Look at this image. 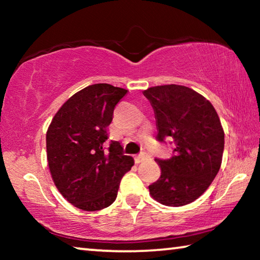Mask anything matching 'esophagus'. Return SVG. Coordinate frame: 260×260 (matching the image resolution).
I'll list each match as a JSON object with an SVG mask.
<instances>
[{
    "instance_id": "34e87169",
    "label": "esophagus",
    "mask_w": 260,
    "mask_h": 260,
    "mask_svg": "<svg viewBox=\"0 0 260 260\" xmlns=\"http://www.w3.org/2000/svg\"><path fill=\"white\" fill-rule=\"evenodd\" d=\"M149 158H150V157H149V155H147V153H141V155L135 157V162H136V164H140V162H143V161L148 160Z\"/></svg>"
}]
</instances>
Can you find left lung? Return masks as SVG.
I'll use <instances>...</instances> for the list:
<instances>
[{
    "mask_svg": "<svg viewBox=\"0 0 260 260\" xmlns=\"http://www.w3.org/2000/svg\"><path fill=\"white\" fill-rule=\"evenodd\" d=\"M143 95L155 111L157 140H173L174 156L156 159L160 177L149 186L151 197L182 206L203 195L221 166L225 133L213 105L191 88L164 85Z\"/></svg>",
    "mask_w": 260,
    "mask_h": 260,
    "instance_id": "obj_1",
    "label": "left lung"
}]
</instances>
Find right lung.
<instances>
[{
  "instance_id": "add662e5",
  "label": "right lung",
  "mask_w": 260,
  "mask_h": 260,
  "mask_svg": "<svg viewBox=\"0 0 260 260\" xmlns=\"http://www.w3.org/2000/svg\"><path fill=\"white\" fill-rule=\"evenodd\" d=\"M127 94L124 88L95 83L72 95L48 127L47 159L51 178L69 203L83 211H99L116 201L120 180L134 159L110 141L108 126L114 107Z\"/></svg>"
}]
</instances>
